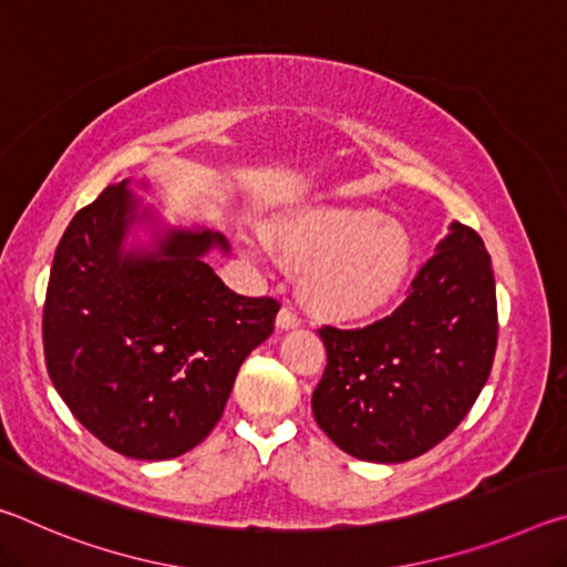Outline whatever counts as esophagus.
I'll use <instances>...</instances> for the list:
<instances>
[{"mask_svg":"<svg viewBox=\"0 0 567 567\" xmlns=\"http://www.w3.org/2000/svg\"><path fill=\"white\" fill-rule=\"evenodd\" d=\"M300 322H302L300 312H297L292 305H285L282 310H280V315H277V328H280V330H292Z\"/></svg>","mask_w":567,"mask_h":567,"instance_id":"esophagus-1","label":"esophagus"}]
</instances>
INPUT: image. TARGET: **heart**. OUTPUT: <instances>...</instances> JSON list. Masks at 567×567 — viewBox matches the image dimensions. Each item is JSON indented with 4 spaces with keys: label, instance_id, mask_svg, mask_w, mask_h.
Masks as SVG:
<instances>
[{
    "label": "heart",
    "instance_id": "b5f03b06",
    "mask_svg": "<svg viewBox=\"0 0 567 567\" xmlns=\"http://www.w3.org/2000/svg\"><path fill=\"white\" fill-rule=\"evenodd\" d=\"M282 255L302 270L312 307L334 320H360L385 307L405 282L412 245L405 227L370 207L318 205L275 225ZM255 257L270 245L255 239Z\"/></svg>",
    "mask_w": 567,
    "mask_h": 567
}]
</instances>
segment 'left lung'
Masks as SVG:
<instances>
[{
	"instance_id": "left-lung-1",
	"label": "left lung",
	"mask_w": 567,
	"mask_h": 567,
	"mask_svg": "<svg viewBox=\"0 0 567 567\" xmlns=\"http://www.w3.org/2000/svg\"><path fill=\"white\" fill-rule=\"evenodd\" d=\"M318 332L328 348L312 392L322 433L370 463L427 453L463 422L493 370L497 300L483 239L455 223L388 318Z\"/></svg>"
}]
</instances>
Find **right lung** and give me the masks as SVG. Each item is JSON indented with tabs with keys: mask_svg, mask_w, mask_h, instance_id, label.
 <instances>
[{
	"mask_svg": "<svg viewBox=\"0 0 567 567\" xmlns=\"http://www.w3.org/2000/svg\"><path fill=\"white\" fill-rule=\"evenodd\" d=\"M134 209L124 179L64 229L44 297V362L64 405L102 445L169 460L213 433L280 302L229 290L203 260L225 247L207 229L172 233L155 255H122Z\"/></svg>",
	"mask_w": 567,
	"mask_h": 567,
	"instance_id": "add662e5",
	"label": "right lung"
}]
</instances>
